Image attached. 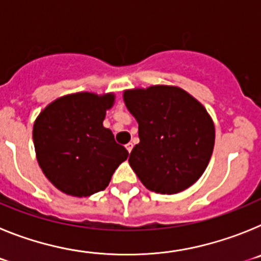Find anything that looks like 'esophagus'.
I'll return each instance as SVG.
<instances>
[{
  "label": "esophagus",
  "mask_w": 261,
  "mask_h": 261,
  "mask_svg": "<svg viewBox=\"0 0 261 261\" xmlns=\"http://www.w3.org/2000/svg\"><path fill=\"white\" fill-rule=\"evenodd\" d=\"M125 147H126V150H128V153H130V151H132V149H133V144H132V142H129V144L125 145Z\"/></svg>",
  "instance_id": "34e87169"
}]
</instances>
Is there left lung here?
Instances as JSON below:
<instances>
[{"label":"left lung","mask_w":261,"mask_h":261,"mask_svg":"<svg viewBox=\"0 0 261 261\" xmlns=\"http://www.w3.org/2000/svg\"><path fill=\"white\" fill-rule=\"evenodd\" d=\"M138 123L140 144L129 165L147 190L175 195L190 188L211 161L216 129L204 106L177 86L154 85L124 91Z\"/></svg>","instance_id":"1"}]
</instances>
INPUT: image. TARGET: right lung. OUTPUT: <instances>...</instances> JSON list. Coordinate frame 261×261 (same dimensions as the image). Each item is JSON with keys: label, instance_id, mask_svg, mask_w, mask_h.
<instances>
[{"label": "right lung", "instance_id": "1", "mask_svg": "<svg viewBox=\"0 0 261 261\" xmlns=\"http://www.w3.org/2000/svg\"><path fill=\"white\" fill-rule=\"evenodd\" d=\"M115 94H68L47 106L36 117L32 138L38 163L57 190L87 197L110 184L129 153L103 126Z\"/></svg>", "mask_w": 261, "mask_h": 261}]
</instances>
